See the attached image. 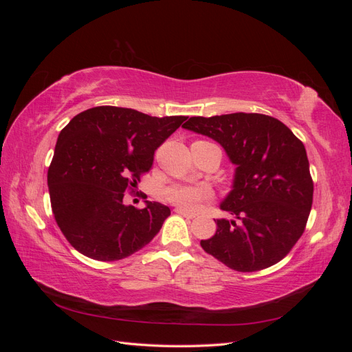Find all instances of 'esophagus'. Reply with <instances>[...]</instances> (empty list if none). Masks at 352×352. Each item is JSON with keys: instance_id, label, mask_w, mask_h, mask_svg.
Instances as JSON below:
<instances>
[{"instance_id": "esophagus-1", "label": "esophagus", "mask_w": 352, "mask_h": 352, "mask_svg": "<svg viewBox=\"0 0 352 352\" xmlns=\"http://www.w3.org/2000/svg\"><path fill=\"white\" fill-rule=\"evenodd\" d=\"M175 212H177V214L184 216V217H188V219H194V217H195L194 212H189V211H186V210H184V208H180V207H176V208H175Z\"/></svg>"}]
</instances>
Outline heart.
Listing matches in <instances>:
<instances>
[{
	"instance_id": "obj_1",
	"label": "heart",
	"mask_w": 352,
	"mask_h": 352,
	"mask_svg": "<svg viewBox=\"0 0 352 352\" xmlns=\"http://www.w3.org/2000/svg\"><path fill=\"white\" fill-rule=\"evenodd\" d=\"M164 197L172 204L192 211L195 210L202 201H206L211 197V190L204 185H185V184H175L164 189Z\"/></svg>"
}]
</instances>
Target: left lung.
Returning a JSON list of instances; mask_svg holds the SVG:
<instances>
[{"mask_svg": "<svg viewBox=\"0 0 352 352\" xmlns=\"http://www.w3.org/2000/svg\"><path fill=\"white\" fill-rule=\"evenodd\" d=\"M185 129L217 141L236 164L221 202L230 220L201 247L229 269L258 272L285 258L305 230L314 184L304 144L280 120L258 113L190 117Z\"/></svg>", "mask_w": 352, "mask_h": 352, "instance_id": "1", "label": "left lung"}]
</instances>
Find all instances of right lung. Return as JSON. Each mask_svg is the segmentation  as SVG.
I'll return each mask as SVG.
<instances>
[{"label":"right lung","instance_id":"right-lung-1","mask_svg":"<svg viewBox=\"0 0 352 352\" xmlns=\"http://www.w3.org/2000/svg\"><path fill=\"white\" fill-rule=\"evenodd\" d=\"M188 117H153L100 105L74 116L58 135L48 168L52 214L74 250L98 261L129 257L170 216L162 202L123 204L153 167L154 153Z\"/></svg>","mask_w":352,"mask_h":352}]
</instances>
